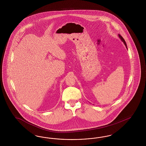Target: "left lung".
<instances>
[{
	"label": "left lung",
	"instance_id": "1",
	"mask_svg": "<svg viewBox=\"0 0 146 146\" xmlns=\"http://www.w3.org/2000/svg\"><path fill=\"white\" fill-rule=\"evenodd\" d=\"M119 37H120V38L121 39V40L124 42V44L125 45V46H126V47L127 48V45H126V42H125V40H124V38H123V37L121 36H120V35H119Z\"/></svg>",
	"mask_w": 146,
	"mask_h": 146
}]
</instances>
